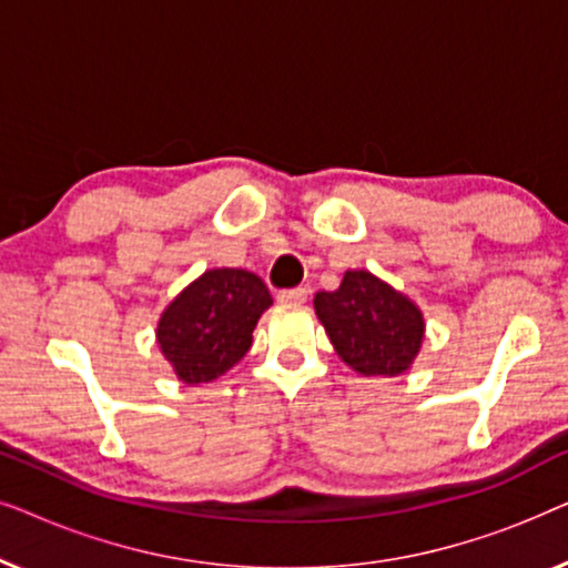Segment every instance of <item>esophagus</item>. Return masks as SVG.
Segmentation results:
<instances>
[{
	"label": "esophagus",
	"instance_id": "1",
	"mask_svg": "<svg viewBox=\"0 0 568 568\" xmlns=\"http://www.w3.org/2000/svg\"><path fill=\"white\" fill-rule=\"evenodd\" d=\"M278 302H292V305H300V302L307 300L305 286H294V290H282L276 294Z\"/></svg>",
	"mask_w": 568,
	"mask_h": 568
}]
</instances>
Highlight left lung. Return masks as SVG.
I'll return each instance as SVG.
<instances>
[{
  "label": "left lung",
  "instance_id": "obj_1",
  "mask_svg": "<svg viewBox=\"0 0 568 568\" xmlns=\"http://www.w3.org/2000/svg\"><path fill=\"white\" fill-rule=\"evenodd\" d=\"M315 313L341 359L359 375H400L422 348L418 307L369 271H346L336 292H317Z\"/></svg>",
  "mask_w": 568,
  "mask_h": 568
}]
</instances>
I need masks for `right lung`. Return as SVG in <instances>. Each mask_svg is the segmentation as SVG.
I'll return each mask as SVG.
<instances>
[{
  "instance_id": "right-lung-1",
  "label": "right lung",
  "mask_w": 568,
  "mask_h": 568,
  "mask_svg": "<svg viewBox=\"0 0 568 568\" xmlns=\"http://www.w3.org/2000/svg\"><path fill=\"white\" fill-rule=\"evenodd\" d=\"M271 302L268 286L251 271H206L162 313L158 344L183 383H212L247 354Z\"/></svg>"
}]
</instances>
